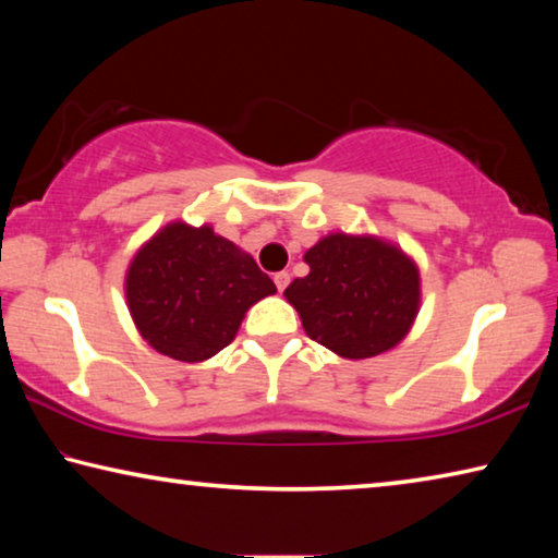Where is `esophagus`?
I'll use <instances>...</instances> for the list:
<instances>
[{"instance_id": "34e87169", "label": "esophagus", "mask_w": 558, "mask_h": 558, "mask_svg": "<svg viewBox=\"0 0 558 558\" xmlns=\"http://www.w3.org/2000/svg\"><path fill=\"white\" fill-rule=\"evenodd\" d=\"M272 280H276V288L282 292L288 288V282H290V272L288 270H280V272H276V276H272Z\"/></svg>"}]
</instances>
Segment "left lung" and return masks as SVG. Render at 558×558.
<instances>
[{
	"label": "left lung",
	"mask_w": 558,
	"mask_h": 558,
	"mask_svg": "<svg viewBox=\"0 0 558 558\" xmlns=\"http://www.w3.org/2000/svg\"><path fill=\"white\" fill-rule=\"evenodd\" d=\"M310 272L286 288L305 332L339 356L389 352L409 332L421 300L418 268L391 243L332 233L305 253Z\"/></svg>",
	"instance_id": "obj_1"
}]
</instances>
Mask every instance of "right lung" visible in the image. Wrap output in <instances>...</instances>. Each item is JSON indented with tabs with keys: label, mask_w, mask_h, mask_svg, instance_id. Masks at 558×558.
Segmentation results:
<instances>
[{
	"label": "right lung",
	"mask_w": 558,
	"mask_h": 558,
	"mask_svg": "<svg viewBox=\"0 0 558 558\" xmlns=\"http://www.w3.org/2000/svg\"><path fill=\"white\" fill-rule=\"evenodd\" d=\"M125 292L149 347L179 362H204L233 342L245 310L276 286L211 226L169 223L130 263Z\"/></svg>",
	"instance_id": "add662e5"
}]
</instances>
